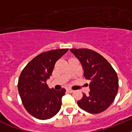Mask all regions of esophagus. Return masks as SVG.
Listing matches in <instances>:
<instances>
[{
    "label": "esophagus",
    "mask_w": 132,
    "mask_h": 132,
    "mask_svg": "<svg viewBox=\"0 0 132 132\" xmlns=\"http://www.w3.org/2000/svg\"><path fill=\"white\" fill-rule=\"evenodd\" d=\"M66 91L68 92H69V93H72V92H73V90L70 89V88H67V89H66Z\"/></svg>",
    "instance_id": "obj_1"
}]
</instances>
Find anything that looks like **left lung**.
<instances>
[{
  "instance_id": "1",
  "label": "left lung",
  "mask_w": 132,
  "mask_h": 132,
  "mask_svg": "<svg viewBox=\"0 0 132 132\" xmlns=\"http://www.w3.org/2000/svg\"><path fill=\"white\" fill-rule=\"evenodd\" d=\"M80 61L84 76L90 81L88 95L77 101L81 109L90 114H98L108 109L114 100L119 89V79L111 64L100 54L88 48H71Z\"/></svg>"
}]
</instances>
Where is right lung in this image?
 Wrapping results in <instances>:
<instances>
[{
	"instance_id": "add662e5",
	"label": "right lung",
	"mask_w": 132,
	"mask_h": 132,
	"mask_svg": "<svg viewBox=\"0 0 132 132\" xmlns=\"http://www.w3.org/2000/svg\"><path fill=\"white\" fill-rule=\"evenodd\" d=\"M68 48L51 50L38 55L22 70L18 89L24 108L40 120L53 117L60 111L66 90L50 89L46 80L52 75L56 62Z\"/></svg>"
}]
</instances>
